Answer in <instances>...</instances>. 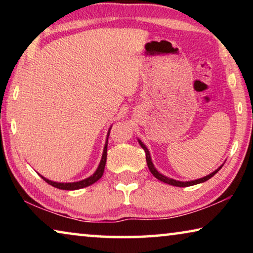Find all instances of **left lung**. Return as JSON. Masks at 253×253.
Instances as JSON below:
<instances>
[{"label": "left lung", "instance_id": "obj_1", "mask_svg": "<svg viewBox=\"0 0 253 253\" xmlns=\"http://www.w3.org/2000/svg\"><path fill=\"white\" fill-rule=\"evenodd\" d=\"M138 143H139L140 146H142V148L145 151V153H146V162H147V166H148L149 170H151V173H152V174L154 175V176H155L157 179H160V181L164 182V183H166V184H169V185H173V186L185 187V186H191V185H195V184L203 183V182L208 181V179L211 178L212 176H214V175H215V174H216L217 172H219V170L222 169V166H223V165H221L219 169H215V170H214V172H212L210 175H207V176H204V177H202V178L194 179V181H190V182L176 181V179H173V178H169V177H168V176H164V175L158 172V170H157L155 168H154V164H153L152 158H151V154H149V151L147 149V147L145 146V145L143 144V142H140L139 139H138Z\"/></svg>", "mask_w": 253, "mask_h": 253}]
</instances>
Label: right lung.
<instances>
[{
    "instance_id": "1",
    "label": "right lung",
    "mask_w": 253,
    "mask_h": 253,
    "mask_svg": "<svg viewBox=\"0 0 253 253\" xmlns=\"http://www.w3.org/2000/svg\"><path fill=\"white\" fill-rule=\"evenodd\" d=\"M109 131H110V128H109ZM109 131H108V135H107V140H106V144H105V147H104V153H102V157H101V161L99 163V166H98V169H96V172L93 173L91 176H89L87 178L83 179V181H79V182H72V183H58V182H53V181H50V179L43 177L41 175V177L44 179V181L50 184V185H52L57 188H60V190H67V191H74V190H79V188H84V187H87L89 185H91L95 182H97L98 179H99L102 174H104V170H105V165H106V160H107V143H108V136H109Z\"/></svg>"
}]
</instances>
